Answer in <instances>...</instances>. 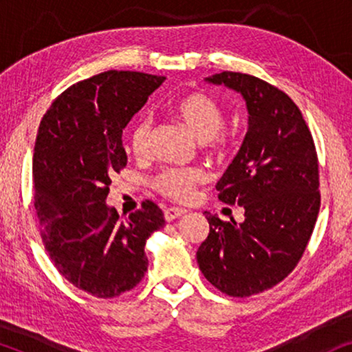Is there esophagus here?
I'll return each instance as SVG.
<instances>
[{
    "instance_id": "1",
    "label": "esophagus",
    "mask_w": 352,
    "mask_h": 352,
    "mask_svg": "<svg viewBox=\"0 0 352 352\" xmlns=\"http://www.w3.org/2000/svg\"><path fill=\"white\" fill-rule=\"evenodd\" d=\"M186 213L184 208H175V206H171V208H166L165 210V219L166 221H173L176 218H179V216H182Z\"/></svg>"
}]
</instances>
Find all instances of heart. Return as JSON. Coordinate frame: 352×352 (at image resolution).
<instances>
[{
  "label": "heart",
  "mask_w": 352,
  "mask_h": 352,
  "mask_svg": "<svg viewBox=\"0 0 352 352\" xmlns=\"http://www.w3.org/2000/svg\"><path fill=\"white\" fill-rule=\"evenodd\" d=\"M173 115L181 120L200 142L210 146H221L226 141L223 133L224 110L213 98L204 93H190L177 99L171 107ZM151 133V118L139 117L129 129V147L136 155H142L147 148ZM201 181L199 170H181L170 168L158 175L155 186L166 197L176 200H187L192 195L195 184Z\"/></svg>",
  "instance_id": "1"
}]
</instances>
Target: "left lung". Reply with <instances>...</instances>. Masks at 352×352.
<instances>
[{"label":"left lung","instance_id":"1","mask_svg":"<svg viewBox=\"0 0 352 352\" xmlns=\"http://www.w3.org/2000/svg\"><path fill=\"white\" fill-rule=\"evenodd\" d=\"M242 96L248 129L216 184L223 204L243 208V223L205 211L210 234L197 263L211 285L229 296L269 290L305 253L320 208L319 165L309 128L296 104L256 76L223 72L205 78Z\"/></svg>","mask_w":352,"mask_h":352}]
</instances>
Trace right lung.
Masks as SVG:
<instances>
[{
  "label": "right lung",
  "instance_id": "add662e5",
  "mask_svg": "<svg viewBox=\"0 0 352 352\" xmlns=\"http://www.w3.org/2000/svg\"><path fill=\"white\" fill-rule=\"evenodd\" d=\"M163 76L109 70L80 81L45 113L33 153V205L50 256L80 290L113 298L147 271L144 252L165 226L153 201L122 219L107 205L112 176L126 166L123 129Z\"/></svg>",
  "mask_w": 352,
  "mask_h": 352
}]
</instances>
